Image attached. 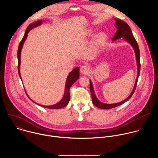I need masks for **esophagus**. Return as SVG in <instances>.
<instances>
[{
  "label": "esophagus",
  "mask_w": 158,
  "mask_h": 158,
  "mask_svg": "<svg viewBox=\"0 0 158 158\" xmlns=\"http://www.w3.org/2000/svg\"><path fill=\"white\" fill-rule=\"evenodd\" d=\"M90 71H91V70H90L89 67L87 65H82L81 67V69H80L81 73L83 74H85V75H87L88 74H89Z\"/></svg>",
  "instance_id": "1"
}]
</instances>
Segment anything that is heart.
<instances>
[{"mask_svg": "<svg viewBox=\"0 0 158 158\" xmlns=\"http://www.w3.org/2000/svg\"><path fill=\"white\" fill-rule=\"evenodd\" d=\"M106 38V35L104 33H103V32L100 33V34H98L97 36L96 37L95 43L97 45H98V46H100V45H102L104 42Z\"/></svg>", "mask_w": 158, "mask_h": 158, "instance_id": "b5f03b06", "label": "heart"}]
</instances>
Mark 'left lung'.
I'll use <instances>...</instances> for the list:
<instances>
[{
  "mask_svg": "<svg viewBox=\"0 0 158 158\" xmlns=\"http://www.w3.org/2000/svg\"><path fill=\"white\" fill-rule=\"evenodd\" d=\"M115 20H116V24H115L114 26L117 28L118 30H117V32H116V34H114V36L113 37V38H112V41H114L120 38H124L127 42H128L131 45L132 47L134 48L135 54H136V62H137V66H138V75H137V78L136 80V82H135L133 90H132V93H131V94L128 96V98H127L124 101H123L120 102H118V103H115V104H105V103H103V102L99 101L97 99V98L95 95L93 86L92 85V82L91 81H90V91H91L92 100H93V102L94 105L96 106L98 108L104 109H111V108H114L115 107L119 106L124 104L125 102L128 101L131 98V96H132V94H134V93L135 91V89H136L137 83H138V77H139V73H140V69H141L140 52H139V46H138V44L136 39H135V38L134 37V36L132 35V31H131L130 27L128 26V24L127 23H126L125 22L120 20V19H118L115 18Z\"/></svg>",
  "mask_w": 158,
  "mask_h": 158,
  "instance_id": "obj_1",
  "label": "left lung"
}]
</instances>
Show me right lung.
<instances>
[{
	"label": "right lung",
	"instance_id": "obj_1",
	"mask_svg": "<svg viewBox=\"0 0 158 158\" xmlns=\"http://www.w3.org/2000/svg\"><path fill=\"white\" fill-rule=\"evenodd\" d=\"M42 22V20H38L35 22H33V23L31 24L27 28L25 34L22 38V40L20 41L19 46L18 48V51H17V58H18V73H19V75L20 78L21 79V76H20V54H21V50L22 48V46H23V44L26 40V39L27 37V34L29 32V31L31 30H32L33 28L37 27L39 26H40ZM79 67H76L75 69H74L69 74L68 77L67 78L66 80V83H65V92H64V97L62 98V99H61L60 101H59L58 103L54 104V105H52V106H43V105H40V104H38L43 107H46V108H48V109H59L62 107H65L67 104H68L69 101H70V93H69V89L70 87L72 86V85L79 79ZM27 94V93H26ZM27 97L34 103H35L34 101H33L27 94Z\"/></svg>",
	"mask_w": 158,
	"mask_h": 158
}]
</instances>
